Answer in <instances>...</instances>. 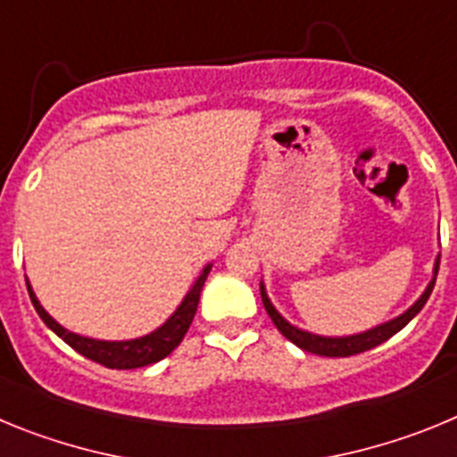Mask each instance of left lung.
<instances>
[{
  "label": "left lung",
  "mask_w": 457,
  "mask_h": 457,
  "mask_svg": "<svg viewBox=\"0 0 457 457\" xmlns=\"http://www.w3.org/2000/svg\"><path fill=\"white\" fill-rule=\"evenodd\" d=\"M437 270H439V256L435 258V265H433V278H430V284L426 286V290L421 293L414 304L410 306L407 311H403L401 316L391 318V320L382 322V325H375L366 332H359V334H350V337H320V334H313V332H306V329H300V327L290 325L277 309L274 304L270 302L268 297V290H265V284L261 281V297H263V306L268 311V316L272 318V322L277 325V329L288 338L290 343H295L297 348L306 350V353H313V354H320V357H350V354H359V353H366V350L375 348L379 343H385L386 338H391L394 334H398L411 318L417 316L419 311L426 306L428 297L433 293L435 288V281H437Z\"/></svg>",
  "instance_id": "left-lung-1"
}]
</instances>
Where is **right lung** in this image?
Returning a JSON list of instances; mask_svg holds the SVG:
<instances>
[{"label": "right lung", "instance_id": "add662e5", "mask_svg": "<svg viewBox=\"0 0 457 457\" xmlns=\"http://www.w3.org/2000/svg\"><path fill=\"white\" fill-rule=\"evenodd\" d=\"M210 270H212V263H208L201 270V274L196 277L192 288L187 290V295L183 297L179 309L173 311L162 325L157 327V329H153L151 334H146V337L130 338V341H100V338H88L82 337V334L68 332L66 327L59 325V322L43 309V304H40L38 297H36L34 288H31L29 278H27V290H29L31 304H34L40 320L46 322L62 341H66L72 350H78L79 354H84V357L96 361V364L107 366V369H141V366L155 364V361H160V359H164L167 354H171L173 350L179 348L180 341H183V337L187 334L189 325H192L194 320V313H196V306H199L201 290H204V284L205 278H208Z\"/></svg>", "mask_w": 457, "mask_h": 457}]
</instances>
